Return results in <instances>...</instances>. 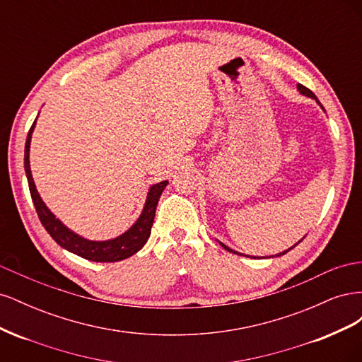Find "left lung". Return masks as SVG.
<instances>
[{
    "label": "left lung",
    "instance_id": "8db88e82",
    "mask_svg": "<svg viewBox=\"0 0 362 362\" xmlns=\"http://www.w3.org/2000/svg\"><path fill=\"white\" fill-rule=\"evenodd\" d=\"M298 90L300 92V95H303V96H308V98H313V100H315V103H317V104H319V105H320V108H322V110L325 112V107H323V105L320 104V101H319V100H317V96H315V95H314V93H313V92H311L310 89H306V87H305V86H302V84H299V83H298ZM303 238H305V237H303ZM303 238H302V240H303ZM302 240H299V242H298V243H296L294 246H298V245H299V243L302 242ZM218 245H221V246H222L223 249H226L228 252H233V254H237V255H243V257H249V258H257V257H250V255H245V254H240V252H237V250H234V249H231V247H228V246H226V245H223L222 242H218ZM294 246L288 247L287 250H284V252H279V254H276L275 257H281V255H284V254H287V252H288V250H291V249H293ZM272 257H273V255H272ZM272 257H270V258H272Z\"/></svg>",
    "mask_w": 362,
    "mask_h": 362
}]
</instances>
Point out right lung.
Returning <instances> with one entry per match:
<instances>
[{"label": "right lung", "instance_id": "1", "mask_svg": "<svg viewBox=\"0 0 362 362\" xmlns=\"http://www.w3.org/2000/svg\"><path fill=\"white\" fill-rule=\"evenodd\" d=\"M36 120L33 122L27 136L25 152H24V168L27 173L31 199L36 206V211L43 228L47 229L48 234L54 238V242L57 245H60L63 249H66L72 252V254L78 255L84 259L95 261V262H116L134 255L136 252H139L148 242L152 223H154L158 199L163 190L166 189L169 181H161L151 185L146 194L144 210H141L137 221L131 225L125 233L110 240L86 238L80 234L74 233L72 229H69L60 221V218H57L56 214H54L47 206V204L42 201L40 194L36 189V184H35V180H33L31 169H30V144H31L33 131H35V127H36Z\"/></svg>", "mask_w": 362, "mask_h": 362}]
</instances>
